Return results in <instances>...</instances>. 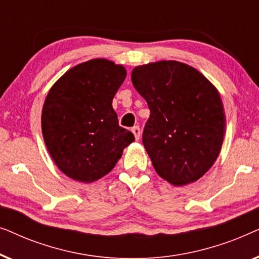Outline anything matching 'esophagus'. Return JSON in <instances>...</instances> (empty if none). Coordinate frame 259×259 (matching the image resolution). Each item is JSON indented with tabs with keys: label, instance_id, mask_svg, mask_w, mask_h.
Returning a JSON list of instances; mask_svg holds the SVG:
<instances>
[{
	"label": "esophagus",
	"instance_id": "obj_1",
	"mask_svg": "<svg viewBox=\"0 0 259 259\" xmlns=\"http://www.w3.org/2000/svg\"><path fill=\"white\" fill-rule=\"evenodd\" d=\"M132 132L134 134V138H136V140H139L140 138V127L139 126H134L132 128Z\"/></svg>",
	"mask_w": 259,
	"mask_h": 259
}]
</instances>
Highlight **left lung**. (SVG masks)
<instances>
[{
  "label": "left lung",
  "mask_w": 259,
  "mask_h": 259,
  "mask_svg": "<svg viewBox=\"0 0 259 259\" xmlns=\"http://www.w3.org/2000/svg\"><path fill=\"white\" fill-rule=\"evenodd\" d=\"M132 82L151 112L143 144L155 171L175 186L196 182L211 168L223 145L225 114L218 91L178 61L136 67Z\"/></svg>",
  "instance_id": "1"
}]
</instances>
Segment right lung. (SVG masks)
<instances>
[{
	"mask_svg": "<svg viewBox=\"0 0 259 259\" xmlns=\"http://www.w3.org/2000/svg\"><path fill=\"white\" fill-rule=\"evenodd\" d=\"M125 77L122 66L94 59L69 69L49 91L42 134L53 160L69 178H102L134 141L133 133L119 126L112 106Z\"/></svg>",
	"mask_w": 259,
	"mask_h": 259,
	"instance_id": "obj_1",
	"label": "right lung"
}]
</instances>
